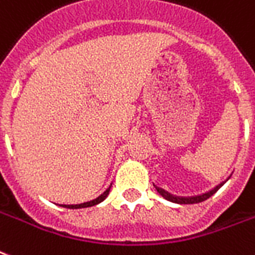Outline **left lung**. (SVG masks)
Segmentation results:
<instances>
[{"label": "left lung", "instance_id": "1", "mask_svg": "<svg viewBox=\"0 0 255 255\" xmlns=\"http://www.w3.org/2000/svg\"><path fill=\"white\" fill-rule=\"evenodd\" d=\"M223 184H225V182L221 184H218L217 187H214L211 191L206 192V194H202V195H197V197H188V198H183V197H174V195H171V194H168L167 191H164V190H162V188H159L155 186V188H156V191L162 195L164 199H167V201L170 202H174V203H179V205H192V203H199V202H203L206 201V199H209L211 195H214L215 192L218 191L219 188L222 187Z\"/></svg>", "mask_w": 255, "mask_h": 255}]
</instances>
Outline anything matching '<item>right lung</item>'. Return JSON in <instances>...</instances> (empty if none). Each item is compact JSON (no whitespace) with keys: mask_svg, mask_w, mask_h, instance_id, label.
I'll return each mask as SVG.
<instances>
[{"mask_svg":"<svg viewBox=\"0 0 255 255\" xmlns=\"http://www.w3.org/2000/svg\"><path fill=\"white\" fill-rule=\"evenodd\" d=\"M110 190H111V186L107 188L106 191L103 192L100 197L96 198V199H93V201H91V202H85V203H81V205H60V206H63V207H65V209H84V207H91V206H95V205H97V203H100V202L104 201V199L108 197Z\"/></svg>","mask_w":255,"mask_h":255,"instance_id":"right-lung-1","label":"right lung"}]
</instances>
